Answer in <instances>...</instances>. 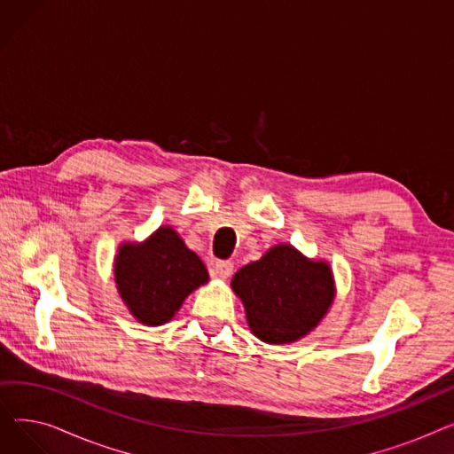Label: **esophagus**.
Instances as JSON below:
<instances>
[{"label": "esophagus", "mask_w": 454, "mask_h": 454, "mask_svg": "<svg viewBox=\"0 0 454 454\" xmlns=\"http://www.w3.org/2000/svg\"><path fill=\"white\" fill-rule=\"evenodd\" d=\"M231 272H233V263H231V261L221 259V261H217V263H215V276L226 279Z\"/></svg>", "instance_id": "34e87169"}]
</instances>
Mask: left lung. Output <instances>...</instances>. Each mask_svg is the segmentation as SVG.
Here are the masks:
<instances>
[{
	"label": "left lung",
	"instance_id": "1",
	"mask_svg": "<svg viewBox=\"0 0 454 454\" xmlns=\"http://www.w3.org/2000/svg\"><path fill=\"white\" fill-rule=\"evenodd\" d=\"M231 289L245 303L254 335L269 344L307 335L335 296L331 269L305 259L289 245H278L243 267L233 276Z\"/></svg>",
	"mask_w": 454,
	"mask_h": 454
}]
</instances>
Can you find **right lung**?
<instances>
[{"mask_svg": "<svg viewBox=\"0 0 454 454\" xmlns=\"http://www.w3.org/2000/svg\"><path fill=\"white\" fill-rule=\"evenodd\" d=\"M115 281L130 313L145 325L171 320L185 296L207 281V272L175 230L160 228L143 245H123Z\"/></svg>", "mask_w": 454, "mask_h": 454, "instance_id": "1", "label": "right lung"}]
</instances>
